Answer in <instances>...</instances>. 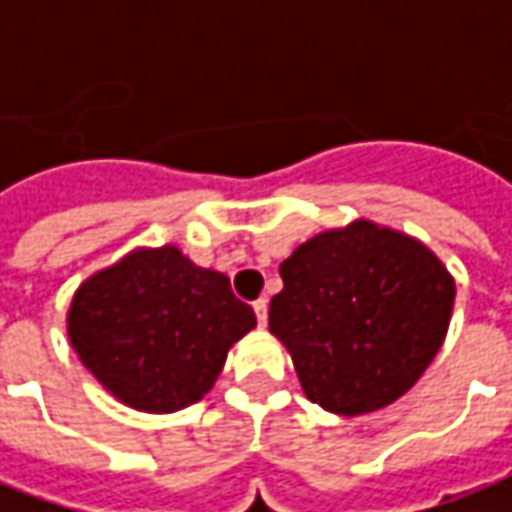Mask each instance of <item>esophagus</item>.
I'll return each mask as SVG.
<instances>
[{"label": "esophagus", "mask_w": 512, "mask_h": 512, "mask_svg": "<svg viewBox=\"0 0 512 512\" xmlns=\"http://www.w3.org/2000/svg\"><path fill=\"white\" fill-rule=\"evenodd\" d=\"M252 307H255L257 324H260V327H266V321H268V299H257V302Z\"/></svg>", "instance_id": "1"}]
</instances>
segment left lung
<instances>
[{
  "mask_svg": "<svg viewBox=\"0 0 512 512\" xmlns=\"http://www.w3.org/2000/svg\"><path fill=\"white\" fill-rule=\"evenodd\" d=\"M268 330L310 402L363 416L396 402L438 355L455 280L405 232L357 219L296 246L280 266Z\"/></svg>",
  "mask_w": 512,
  "mask_h": 512,
  "instance_id": "1",
  "label": "left lung"
}]
</instances>
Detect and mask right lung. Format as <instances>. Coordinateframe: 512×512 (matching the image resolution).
<instances>
[{"mask_svg": "<svg viewBox=\"0 0 512 512\" xmlns=\"http://www.w3.org/2000/svg\"><path fill=\"white\" fill-rule=\"evenodd\" d=\"M221 271L194 266L177 246L135 249L82 282L69 341L82 366L119 402L174 413L205 396L227 352L255 330Z\"/></svg>", "mask_w": 512, "mask_h": 512, "instance_id": "obj_1", "label": "right lung"}]
</instances>
